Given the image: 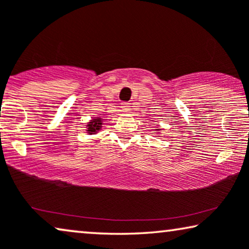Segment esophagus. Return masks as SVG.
<instances>
[{
    "label": "esophagus",
    "instance_id": "esophagus-1",
    "mask_svg": "<svg viewBox=\"0 0 249 249\" xmlns=\"http://www.w3.org/2000/svg\"><path fill=\"white\" fill-rule=\"evenodd\" d=\"M120 108L122 112H128L130 110V103H128V102H122L120 105Z\"/></svg>",
    "mask_w": 249,
    "mask_h": 249
}]
</instances>
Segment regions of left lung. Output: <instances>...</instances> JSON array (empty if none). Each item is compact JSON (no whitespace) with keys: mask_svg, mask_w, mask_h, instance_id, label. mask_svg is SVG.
<instances>
[{"mask_svg":"<svg viewBox=\"0 0 249 249\" xmlns=\"http://www.w3.org/2000/svg\"><path fill=\"white\" fill-rule=\"evenodd\" d=\"M155 130H161V129H155Z\"/></svg>","mask_w":249,"mask_h":249,"instance_id":"left-lung-1","label":"left lung"}]
</instances>
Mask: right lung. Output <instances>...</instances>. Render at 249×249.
Returning <instances> with one entry per match:
<instances>
[{"label":"right lung","instance_id":"obj_1","mask_svg":"<svg viewBox=\"0 0 249 249\" xmlns=\"http://www.w3.org/2000/svg\"><path fill=\"white\" fill-rule=\"evenodd\" d=\"M102 127V120L101 118H96V119H93L90 122H88L87 124V132L88 134H95V132H97L100 130Z\"/></svg>","mask_w":249,"mask_h":249}]
</instances>
